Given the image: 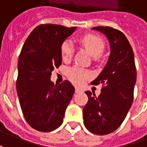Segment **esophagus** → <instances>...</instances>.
I'll use <instances>...</instances> for the list:
<instances>
[{
	"label": "esophagus",
	"instance_id": "obj_1",
	"mask_svg": "<svg viewBox=\"0 0 147 147\" xmlns=\"http://www.w3.org/2000/svg\"><path fill=\"white\" fill-rule=\"evenodd\" d=\"M82 92V90L80 88H78V87H76V88H75V92H76V93H78V92Z\"/></svg>",
	"mask_w": 147,
	"mask_h": 147
}]
</instances>
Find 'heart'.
I'll list each match as a JSON object with an SVG mask.
<instances>
[{"instance_id": "heart-1", "label": "heart", "mask_w": 147, "mask_h": 147, "mask_svg": "<svg viewBox=\"0 0 147 147\" xmlns=\"http://www.w3.org/2000/svg\"><path fill=\"white\" fill-rule=\"evenodd\" d=\"M80 43L92 56L97 57L103 52L105 43L100 37L92 34H87L80 38ZM61 56L64 60H69L74 53V45L70 41H65L61 45ZM67 74L69 78L75 84H80L88 78L90 72L79 67H72L68 69Z\"/></svg>"}]
</instances>
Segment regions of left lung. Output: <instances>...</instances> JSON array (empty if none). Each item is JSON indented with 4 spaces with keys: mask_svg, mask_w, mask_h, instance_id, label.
Returning <instances> with one entry per match:
<instances>
[{
    "mask_svg": "<svg viewBox=\"0 0 147 147\" xmlns=\"http://www.w3.org/2000/svg\"><path fill=\"white\" fill-rule=\"evenodd\" d=\"M92 29L105 35L110 53L106 65L92 82L104 87L98 96L87 91V105L83 107V123L91 133L105 135L115 131L123 122L133 104L137 70L132 47L125 35L110 27Z\"/></svg>",
    "mask_w": 147,
    "mask_h": 147,
    "instance_id": "left-lung-1",
    "label": "left lung"
}]
</instances>
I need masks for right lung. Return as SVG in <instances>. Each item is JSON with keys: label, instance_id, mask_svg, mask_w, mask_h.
Instances as JSON below:
<instances>
[{"label": "right lung", "instance_id": "add662e5", "mask_svg": "<svg viewBox=\"0 0 147 147\" xmlns=\"http://www.w3.org/2000/svg\"><path fill=\"white\" fill-rule=\"evenodd\" d=\"M77 27L42 24L26 39L18 62L17 94L28 123L41 132L59 127L74 93L68 80L55 85L51 73L62 63L61 45Z\"/></svg>", "mask_w": 147, "mask_h": 147}]
</instances>
